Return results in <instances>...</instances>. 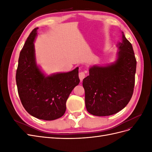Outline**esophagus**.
<instances>
[{
  "instance_id": "34e87169",
  "label": "esophagus",
  "mask_w": 152,
  "mask_h": 152,
  "mask_svg": "<svg viewBox=\"0 0 152 152\" xmlns=\"http://www.w3.org/2000/svg\"><path fill=\"white\" fill-rule=\"evenodd\" d=\"M79 79H80V81L82 82V80H83L84 78H85V77H86V73L84 72H81L79 73Z\"/></svg>"
}]
</instances>
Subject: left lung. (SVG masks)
<instances>
[{
	"mask_svg": "<svg viewBox=\"0 0 152 152\" xmlns=\"http://www.w3.org/2000/svg\"><path fill=\"white\" fill-rule=\"evenodd\" d=\"M115 62L106 66H93L83 80L85 103L89 113L108 116L121 111L134 91L136 59L132 44L122 32Z\"/></svg>",
	"mask_w": 152,
	"mask_h": 152,
	"instance_id": "1",
	"label": "left lung"
}]
</instances>
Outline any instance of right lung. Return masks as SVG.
I'll return each instance as SVG.
<instances>
[{
    "label": "right lung",
    "instance_id": "1",
    "mask_svg": "<svg viewBox=\"0 0 152 152\" xmlns=\"http://www.w3.org/2000/svg\"><path fill=\"white\" fill-rule=\"evenodd\" d=\"M38 28L32 30L21 50L16 81L26 111L39 119L53 121L65 113L68 96L80 82L79 68L45 76L35 61L34 42Z\"/></svg>",
    "mask_w": 152,
    "mask_h": 152
}]
</instances>
